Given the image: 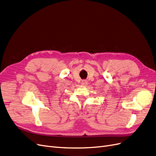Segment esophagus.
Here are the masks:
<instances>
[{"instance_id":"1","label":"esophagus","mask_w":156,"mask_h":156,"mask_svg":"<svg viewBox=\"0 0 156 156\" xmlns=\"http://www.w3.org/2000/svg\"><path fill=\"white\" fill-rule=\"evenodd\" d=\"M82 84L83 85H86L87 84V81H86V80H83V81L82 82Z\"/></svg>"}]
</instances>
